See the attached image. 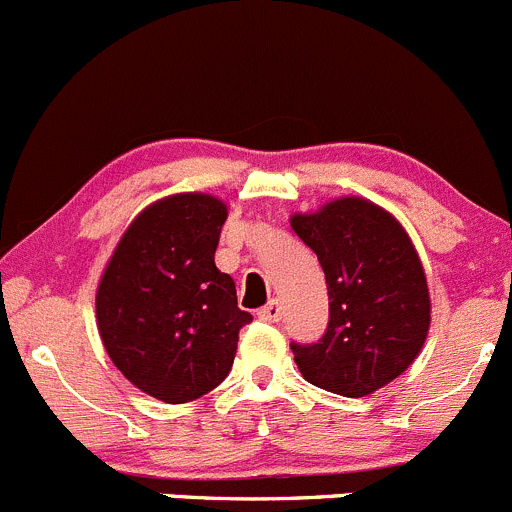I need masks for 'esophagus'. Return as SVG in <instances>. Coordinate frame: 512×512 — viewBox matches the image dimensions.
<instances>
[{"label":"esophagus","mask_w":512,"mask_h":512,"mask_svg":"<svg viewBox=\"0 0 512 512\" xmlns=\"http://www.w3.org/2000/svg\"><path fill=\"white\" fill-rule=\"evenodd\" d=\"M257 317L265 322H277L282 317V305L277 300H270L260 312H257Z\"/></svg>","instance_id":"1"}]
</instances>
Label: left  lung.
<instances>
[{"label":"left lung","instance_id":"8db88e82","mask_svg":"<svg viewBox=\"0 0 512 512\" xmlns=\"http://www.w3.org/2000/svg\"><path fill=\"white\" fill-rule=\"evenodd\" d=\"M292 230L320 260L330 320L317 342L292 340L295 362L312 385L362 398L408 370L430 327V297L415 247L385 210L345 197Z\"/></svg>","mask_w":512,"mask_h":512}]
</instances>
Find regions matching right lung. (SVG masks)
<instances>
[{"instance_id":"1","label":"right lung","mask_w":512,"mask_h":512,"mask_svg":"<svg viewBox=\"0 0 512 512\" xmlns=\"http://www.w3.org/2000/svg\"><path fill=\"white\" fill-rule=\"evenodd\" d=\"M227 207L210 195H175L147 207L119 240L97 290V325L132 385L162 403L215 390L235 360L250 312L215 265Z\"/></svg>"}]
</instances>
